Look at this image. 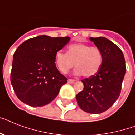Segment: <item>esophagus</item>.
I'll return each mask as SVG.
<instances>
[{"label": "esophagus", "mask_w": 135, "mask_h": 135, "mask_svg": "<svg viewBox=\"0 0 135 135\" xmlns=\"http://www.w3.org/2000/svg\"><path fill=\"white\" fill-rule=\"evenodd\" d=\"M74 82H75V80H74V79H68L69 83H74Z\"/></svg>", "instance_id": "esophagus-1"}]
</instances>
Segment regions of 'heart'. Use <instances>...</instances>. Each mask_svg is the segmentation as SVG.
<instances>
[{"label":"heart","mask_w":135,"mask_h":135,"mask_svg":"<svg viewBox=\"0 0 135 135\" xmlns=\"http://www.w3.org/2000/svg\"><path fill=\"white\" fill-rule=\"evenodd\" d=\"M102 59L99 48L85 43L72 44L68 47L67 52L57 51L55 54V61L61 73L67 74L76 62V74H83L85 77H91L98 72Z\"/></svg>","instance_id":"obj_1"}]
</instances>
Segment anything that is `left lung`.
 I'll use <instances>...</instances> for the list:
<instances>
[{"instance_id": "1", "label": "left lung", "mask_w": 135, "mask_h": 135, "mask_svg": "<svg viewBox=\"0 0 135 135\" xmlns=\"http://www.w3.org/2000/svg\"><path fill=\"white\" fill-rule=\"evenodd\" d=\"M102 53V64L95 75L82 80L83 91L76 95L78 104L90 113L104 112L114 104L121 91L126 74V61L121 50L104 37L92 38Z\"/></svg>"}]
</instances>
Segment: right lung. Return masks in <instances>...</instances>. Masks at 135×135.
I'll return each instance as SVG.
<instances>
[{
  "mask_svg": "<svg viewBox=\"0 0 135 135\" xmlns=\"http://www.w3.org/2000/svg\"><path fill=\"white\" fill-rule=\"evenodd\" d=\"M69 41V37L42 35L18 47L13 55L10 80L22 102L31 107H43L57 96L67 78L56 67L55 54Z\"/></svg>",
  "mask_w": 135,
  "mask_h": 135,
  "instance_id": "right-lung-1",
  "label": "right lung"
}]
</instances>
